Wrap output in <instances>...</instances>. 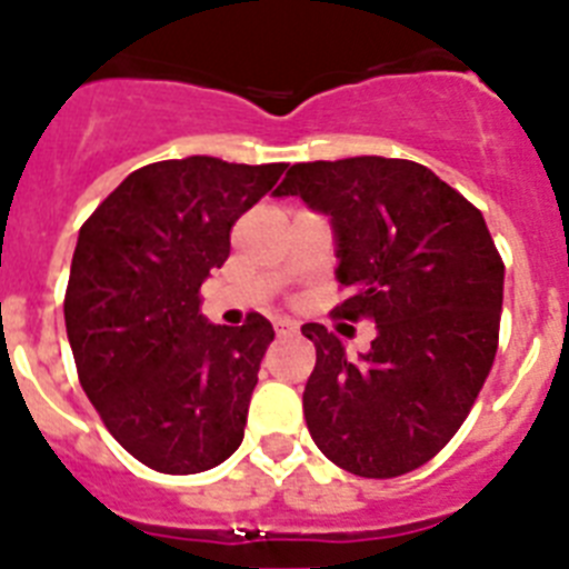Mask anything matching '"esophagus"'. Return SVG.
Segmentation results:
<instances>
[{
	"mask_svg": "<svg viewBox=\"0 0 569 569\" xmlns=\"http://www.w3.org/2000/svg\"><path fill=\"white\" fill-rule=\"evenodd\" d=\"M274 332H277V338H289L298 332V323L289 321V318H280V321H274Z\"/></svg>",
	"mask_w": 569,
	"mask_h": 569,
	"instance_id": "esophagus-1",
	"label": "esophagus"
}]
</instances>
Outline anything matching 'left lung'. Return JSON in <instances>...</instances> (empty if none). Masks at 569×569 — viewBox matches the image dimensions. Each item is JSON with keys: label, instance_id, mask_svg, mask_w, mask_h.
<instances>
[{"label": "left lung", "instance_id": "obj_1", "mask_svg": "<svg viewBox=\"0 0 569 569\" xmlns=\"http://www.w3.org/2000/svg\"><path fill=\"white\" fill-rule=\"evenodd\" d=\"M274 193L332 219L347 289L332 315L379 329L352 361L323 323L300 327L315 446L350 475H408L460 431L498 352L503 260L483 213L428 167L381 156L292 164Z\"/></svg>", "mask_w": 569, "mask_h": 569}]
</instances>
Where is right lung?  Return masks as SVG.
Instances as JSON below:
<instances>
[{"label": "right lung", "mask_w": 569, "mask_h": 569, "mask_svg": "<svg viewBox=\"0 0 569 569\" xmlns=\"http://www.w3.org/2000/svg\"><path fill=\"white\" fill-rule=\"evenodd\" d=\"M286 164L190 156L147 164L83 222L66 286L78 379L107 431L161 475L208 471L240 448L274 329L260 312L213 327L204 277Z\"/></svg>", "instance_id": "add662e5"}]
</instances>
